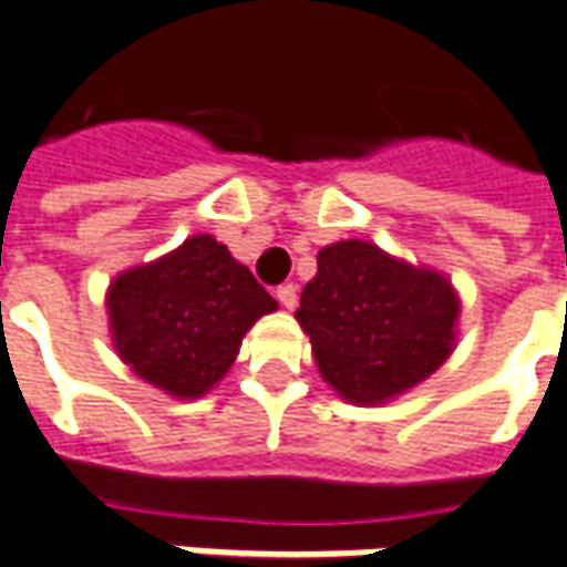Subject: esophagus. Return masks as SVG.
Segmentation results:
<instances>
[{"instance_id": "34e87169", "label": "esophagus", "mask_w": 567, "mask_h": 567, "mask_svg": "<svg viewBox=\"0 0 567 567\" xmlns=\"http://www.w3.org/2000/svg\"><path fill=\"white\" fill-rule=\"evenodd\" d=\"M277 302L284 305V308H287V311H292V308H296V287H292V284H284V287H277Z\"/></svg>"}]
</instances>
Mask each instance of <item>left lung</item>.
Returning <instances> with one entry per match:
<instances>
[{"mask_svg": "<svg viewBox=\"0 0 567 567\" xmlns=\"http://www.w3.org/2000/svg\"><path fill=\"white\" fill-rule=\"evenodd\" d=\"M457 315L461 299L445 275L369 240H339L317 252L296 320L329 388L348 403L375 405L443 367Z\"/></svg>", "mask_w": 567, "mask_h": 567, "instance_id": "obj_1", "label": "left lung"}]
</instances>
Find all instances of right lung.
Returning a JSON list of instances; mask_svg holds the SVG:
<instances>
[{
  "label": "right lung",
  "mask_w": 567,
  "mask_h": 567,
  "mask_svg": "<svg viewBox=\"0 0 567 567\" xmlns=\"http://www.w3.org/2000/svg\"><path fill=\"white\" fill-rule=\"evenodd\" d=\"M112 344L136 375L198 400L226 375L247 329L277 302L210 235L115 277L106 292Z\"/></svg>",
  "instance_id": "right-lung-1"
}]
</instances>
